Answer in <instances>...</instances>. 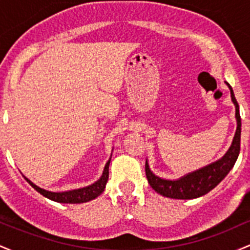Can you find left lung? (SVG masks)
<instances>
[{
	"instance_id": "obj_1",
	"label": "left lung",
	"mask_w": 250,
	"mask_h": 250,
	"mask_svg": "<svg viewBox=\"0 0 250 250\" xmlns=\"http://www.w3.org/2000/svg\"><path fill=\"white\" fill-rule=\"evenodd\" d=\"M228 84V83H227ZM231 100H233L235 109H236V120H237V129L235 133L233 143L229 150L222 159L219 161L211 163L207 167L200 169V170L194 171L182 179L176 181L163 180L160 177L155 176L149 169L148 163L146 162V175L150 187L154 189L156 193L163 195L166 197L179 200H189L196 199V197L202 196V195L209 193L211 189H214L217 185L227 176V174L230 171L236 162L237 156L240 154V142H241V116L239 103L235 99L234 91L230 85Z\"/></svg>"
}]
</instances>
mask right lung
Here are the masks:
<instances>
[{"instance_id": "obj_1", "label": "right lung", "mask_w": 250, "mask_h": 250, "mask_svg": "<svg viewBox=\"0 0 250 250\" xmlns=\"http://www.w3.org/2000/svg\"><path fill=\"white\" fill-rule=\"evenodd\" d=\"M109 163H110V159H109L107 165H105L101 179L96 181L94 185L89 186V187L81 188V189H75V190L63 191V193H54V191L44 190V189L37 187L36 185H34V183L31 182L30 180H28L27 177H24V179L27 180V182L29 183L35 190H37L40 194L51 201H55V202H60V203H83V202H88V201L96 199L99 195H101L103 191H104L105 185H107V181L109 177Z\"/></svg>"}]
</instances>
